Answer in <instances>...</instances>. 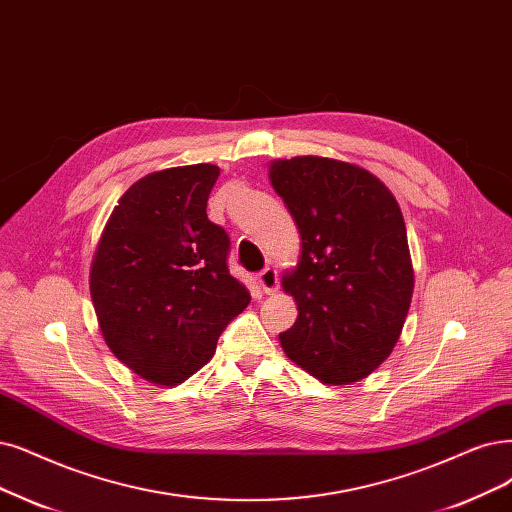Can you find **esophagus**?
<instances>
[{
	"mask_svg": "<svg viewBox=\"0 0 512 512\" xmlns=\"http://www.w3.org/2000/svg\"><path fill=\"white\" fill-rule=\"evenodd\" d=\"M257 282H259V287L263 289V293L272 295V293L278 291V272H276L274 268L261 270V272L257 274Z\"/></svg>",
	"mask_w": 512,
	"mask_h": 512,
	"instance_id": "1",
	"label": "esophagus"
}]
</instances>
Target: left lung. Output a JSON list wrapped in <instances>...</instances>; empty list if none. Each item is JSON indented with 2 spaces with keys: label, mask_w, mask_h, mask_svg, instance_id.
I'll return each instance as SVG.
<instances>
[{
  "label": "left lung",
  "mask_w": 512,
  "mask_h": 512,
  "mask_svg": "<svg viewBox=\"0 0 512 512\" xmlns=\"http://www.w3.org/2000/svg\"><path fill=\"white\" fill-rule=\"evenodd\" d=\"M270 181L301 234L299 266L282 278L299 314L280 346L320 382L363 380L390 356L411 304L401 208L365 168L329 158L278 160Z\"/></svg>",
  "instance_id": "8db88e82"
}]
</instances>
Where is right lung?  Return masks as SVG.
I'll list each match as a JSON object with an SVG mask.
<instances>
[{"label": "right lung", "instance_id": "add662e5", "mask_svg": "<svg viewBox=\"0 0 512 512\" xmlns=\"http://www.w3.org/2000/svg\"><path fill=\"white\" fill-rule=\"evenodd\" d=\"M213 164L160 170L132 185L90 270L109 350L145 380L175 386L215 354L251 293L227 270L230 236L206 217Z\"/></svg>", "mask_w": 512, "mask_h": 512}]
</instances>
